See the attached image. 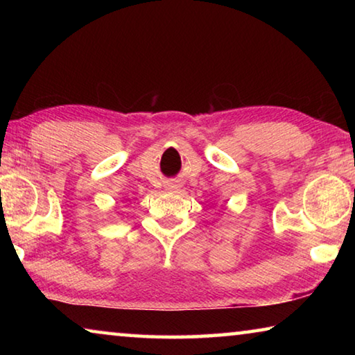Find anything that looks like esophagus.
<instances>
[{"label": "esophagus", "mask_w": 355, "mask_h": 355, "mask_svg": "<svg viewBox=\"0 0 355 355\" xmlns=\"http://www.w3.org/2000/svg\"><path fill=\"white\" fill-rule=\"evenodd\" d=\"M169 191H172V192H177L178 191V186L177 184H172V186H169V188H167Z\"/></svg>", "instance_id": "esophagus-1"}]
</instances>
